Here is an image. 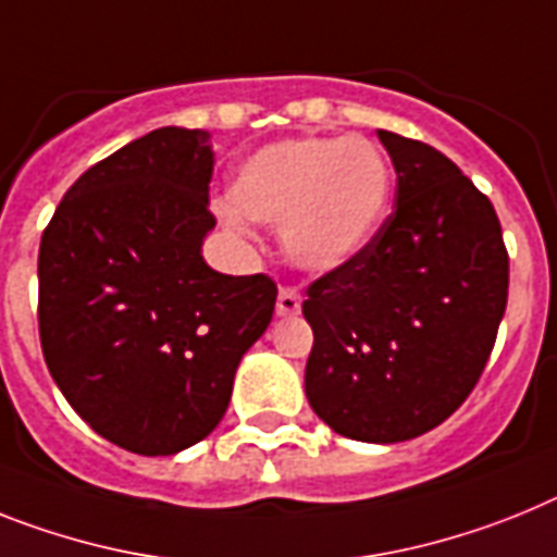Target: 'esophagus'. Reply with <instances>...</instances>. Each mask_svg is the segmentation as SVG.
Wrapping results in <instances>:
<instances>
[{"label": "esophagus", "mask_w": 557, "mask_h": 557, "mask_svg": "<svg viewBox=\"0 0 557 557\" xmlns=\"http://www.w3.org/2000/svg\"><path fill=\"white\" fill-rule=\"evenodd\" d=\"M301 310V293L296 287H282L278 289V301H275V312L282 318L298 315Z\"/></svg>", "instance_id": "esophagus-1"}]
</instances>
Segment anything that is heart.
<instances>
[{"label":"heart","instance_id":"b5f03b06","mask_svg":"<svg viewBox=\"0 0 557 557\" xmlns=\"http://www.w3.org/2000/svg\"><path fill=\"white\" fill-rule=\"evenodd\" d=\"M392 197V169L366 137H284L247 157L220 222L250 239V222L278 225L282 250L301 270H335L374 239Z\"/></svg>","mask_w":557,"mask_h":557}]
</instances>
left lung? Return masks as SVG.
<instances>
[{
	"label": "left lung",
	"mask_w": 557,
	"mask_h": 557,
	"mask_svg": "<svg viewBox=\"0 0 557 557\" xmlns=\"http://www.w3.org/2000/svg\"><path fill=\"white\" fill-rule=\"evenodd\" d=\"M394 211L358 256L307 289L304 388L326 425L406 442L448 420L491 358L510 259L491 199L434 146L377 129Z\"/></svg>",
	"instance_id": "8db88e82"
}]
</instances>
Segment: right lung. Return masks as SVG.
Masks as SVG:
<instances>
[{
    "instance_id": "obj_1",
    "label": "right lung",
    "mask_w": 557,
    "mask_h": 557,
    "mask_svg": "<svg viewBox=\"0 0 557 557\" xmlns=\"http://www.w3.org/2000/svg\"><path fill=\"white\" fill-rule=\"evenodd\" d=\"M208 132L163 126L95 163L39 247V335L55 386L103 440L171 456L225 417L264 335L273 278L208 268Z\"/></svg>"
}]
</instances>
